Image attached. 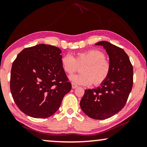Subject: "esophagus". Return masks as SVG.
Listing matches in <instances>:
<instances>
[{
  "mask_svg": "<svg viewBox=\"0 0 147 147\" xmlns=\"http://www.w3.org/2000/svg\"><path fill=\"white\" fill-rule=\"evenodd\" d=\"M71 86H72V88H73V89H76V88H78V86L76 85L75 83H74V82H72L71 83Z\"/></svg>",
  "mask_w": 147,
  "mask_h": 147,
  "instance_id": "34e87169",
  "label": "esophagus"
}]
</instances>
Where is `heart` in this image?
<instances>
[{"label":"heart","mask_w":147,"mask_h":147,"mask_svg":"<svg viewBox=\"0 0 147 147\" xmlns=\"http://www.w3.org/2000/svg\"><path fill=\"white\" fill-rule=\"evenodd\" d=\"M82 74L69 76L74 83L79 85L90 86L93 84L99 86L107 80L110 72V65L106 60L103 52L97 49H90L78 52L75 57L65 54L61 59V67L66 74H71L82 65Z\"/></svg>","instance_id":"obj_1"}]
</instances>
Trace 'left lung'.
I'll return each instance as SVG.
<instances>
[{"label":"left lung","instance_id":"1","mask_svg":"<svg viewBox=\"0 0 147 147\" xmlns=\"http://www.w3.org/2000/svg\"><path fill=\"white\" fill-rule=\"evenodd\" d=\"M96 45L103 46L107 52L110 72L100 87L85 90L80 106L89 117L104 120L115 115L125 106L133 84V67L122 48L105 41Z\"/></svg>","mask_w":147,"mask_h":147}]
</instances>
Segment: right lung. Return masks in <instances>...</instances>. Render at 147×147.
Listing matches in <instances>:
<instances>
[{
    "label": "right lung",
    "mask_w": 147,
    "mask_h": 147,
    "mask_svg": "<svg viewBox=\"0 0 147 147\" xmlns=\"http://www.w3.org/2000/svg\"><path fill=\"white\" fill-rule=\"evenodd\" d=\"M61 51L39 44L24 49L13 61L10 88L14 101L23 113L33 118L53 115L71 89L61 65Z\"/></svg>",
    "instance_id": "right-lung-1"
}]
</instances>
